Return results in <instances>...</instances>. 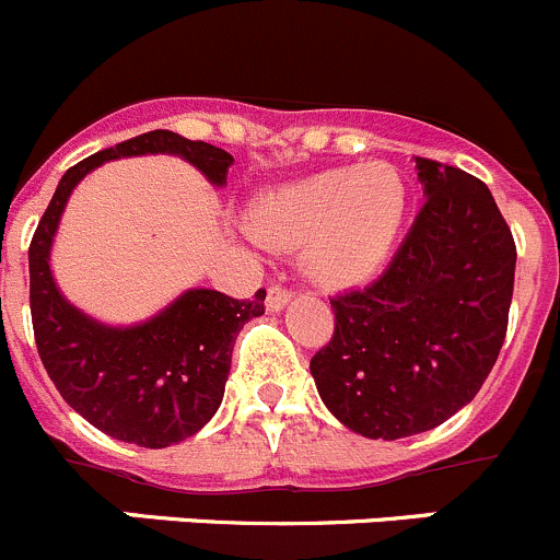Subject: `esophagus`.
I'll return each instance as SVG.
<instances>
[{"instance_id":"esophagus-1","label":"esophagus","mask_w":560,"mask_h":560,"mask_svg":"<svg viewBox=\"0 0 560 560\" xmlns=\"http://www.w3.org/2000/svg\"><path fill=\"white\" fill-rule=\"evenodd\" d=\"M291 296H293L291 288L269 285V291H267V310H269V313H278V310H282L288 302H291Z\"/></svg>"}]
</instances>
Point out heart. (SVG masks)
Listing matches in <instances>:
<instances>
[{"label":"heart","instance_id":"obj_1","mask_svg":"<svg viewBox=\"0 0 560 560\" xmlns=\"http://www.w3.org/2000/svg\"><path fill=\"white\" fill-rule=\"evenodd\" d=\"M406 179L386 163L340 165L253 198L247 231L269 247L302 245V267L326 285L373 278L408 220Z\"/></svg>","mask_w":560,"mask_h":560}]
</instances>
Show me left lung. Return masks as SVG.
Wrapping results in <instances>:
<instances>
[{
  "mask_svg": "<svg viewBox=\"0 0 560 560\" xmlns=\"http://www.w3.org/2000/svg\"><path fill=\"white\" fill-rule=\"evenodd\" d=\"M424 207L378 280L331 296L310 359L324 406L364 439L424 433L468 406L495 364L514 288L512 231L487 185L417 158Z\"/></svg>",
  "mask_w": 560,
  "mask_h": 560,
  "instance_id": "1",
  "label": "left lung"
}]
</instances>
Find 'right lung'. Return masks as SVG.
<instances>
[{
    "label": "right lung",
    "mask_w": 560,
    "mask_h": 560,
    "mask_svg": "<svg viewBox=\"0 0 560 560\" xmlns=\"http://www.w3.org/2000/svg\"><path fill=\"white\" fill-rule=\"evenodd\" d=\"M138 154H179L218 187L234 163L225 149L171 130L143 132L81 160L59 179L32 236L30 307L37 353L65 402L110 439L163 450L214 417L236 335L264 315L267 291L240 302L212 288H190L136 326L100 324L59 293L48 258L70 192L97 165Z\"/></svg>",
    "instance_id": "right-lung-1"
}]
</instances>
